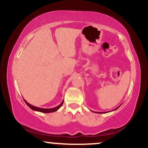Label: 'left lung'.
Here are the masks:
<instances>
[{
	"label": "left lung",
	"mask_w": 148,
	"mask_h": 148,
	"mask_svg": "<svg viewBox=\"0 0 148 148\" xmlns=\"http://www.w3.org/2000/svg\"><path fill=\"white\" fill-rule=\"evenodd\" d=\"M119 108V106H118V107H117V108H115V109H114V110H113V111H115V110H116V109H117V108ZM100 113V112H98V113Z\"/></svg>",
	"instance_id": "8db88e82"
}]
</instances>
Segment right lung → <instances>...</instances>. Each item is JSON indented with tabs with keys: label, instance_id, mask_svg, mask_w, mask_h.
I'll use <instances>...</instances> for the list:
<instances>
[{
	"label": "right lung",
	"instance_id": "add662e5",
	"mask_svg": "<svg viewBox=\"0 0 148 148\" xmlns=\"http://www.w3.org/2000/svg\"><path fill=\"white\" fill-rule=\"evenodd\" d=\"M24 102H26V104H27V106H29V108H31V109L33 110V111H39V112H42V113H52V112H55L57 111L58 109H59L60 107L61 106L63 105V100L62 101V102L59 104V106H57V107H55V108H40V107H37V106H33L31 105V104H30L29 103H28V102L26 101L25 100H24Z\"/></svg>",
	"mask_w": 148,
	"mask_h": 148
}]
</instances>
